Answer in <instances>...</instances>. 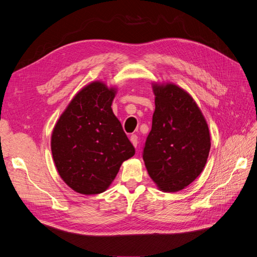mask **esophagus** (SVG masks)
Masks as SVG:
<instances>
[{
	"label": "esophagus",
	"mask_w": 257,
	"mask_h": 257,
	"mask_svg": "<svg viewBox=\"0 0 257 257\" xmlns=\"http://www.w3.org/2000/svg\"><path fill=\"white\" fill-rule=\"evenodd\" d=\"M130 141H131V143H132V144H133V146H134V147H137L138 139H137V136H136V135H132V136L130 137Z\"/></svg>",
	"instance_id": "34e87169"
}]
</instances>
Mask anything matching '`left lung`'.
Returning a JSON list of instances; mask_svg holds the SVG:
<instances>
[{
  "instance_id": "8db88e82",
  "label": "left lung",
  "mask_w": 257,
  "mask_h": 257,
  "mask_svg": "<svg viewBox=\"0 0 257 257\" xmlns=\"http://www.w3.org/2000/svg\"><path fill=\"white\" fill-rule=\"evenodd\" d=\"M152 85L155 110L143 159L161 191L178 192L205 168L211 147L208 124L185 90L172 82Z\"/></svg>"
}]
</instances>
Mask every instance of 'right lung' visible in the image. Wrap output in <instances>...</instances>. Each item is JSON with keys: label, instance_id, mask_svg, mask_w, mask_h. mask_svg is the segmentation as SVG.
<instances>
[{"label": "right lung", "instance_id": "1", "mask_svg": "<svg viewBox=\"0 0 257 257\" xmlns=\"http://www.w3.org/2000/svg\"><path fill=\"white\" fill-rule=\"evenodd\" d=\"M116 89L102 81L83 87L60 115L51 152L60 177L84 195L105 192L135 149L111 109Z\"/></svg>", "mask_w": 257, "mask_h": 257}]
</instances>
